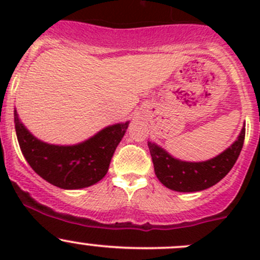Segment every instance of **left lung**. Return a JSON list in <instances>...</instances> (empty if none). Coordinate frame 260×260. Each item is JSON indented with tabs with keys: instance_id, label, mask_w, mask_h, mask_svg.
Listing matches in <instances>:
<instances>
[{
	"instance_id": "left-lung-1",
	"label": "left lung",
	"mask_w": 260,
	"mask_h": 260,
	"mask_svg": "<svg viewBox=\"0 0 260 260\" xmlns=\"http://www.w3.org/2000/svg\"><path fill=\"white\" fill-rule=\"evenodd\" d=\"M245 128L232 146L216 157L201 162H187L175 158L165 148L148 142L154 174L164 186L179 192H196L211 187L224 179L237 162L244 145Z\"/></svg>"
}]
</instances>
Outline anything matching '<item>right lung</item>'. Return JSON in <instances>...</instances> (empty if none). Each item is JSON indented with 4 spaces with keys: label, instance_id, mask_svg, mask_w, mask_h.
Listing matches in <instances>:
<instances>
[{
    "label": "right lung",
    "instance_id": "add662e5",
    "mask_svg": "<svg viewBox=\"0 0 260 260\" xmlns=\"http://www.w3.org/2000/svg\"><path fill=\"white\" fill-rule=\"evenodd\" d=\"M15 129L21 152L31 169L56 187L78 190L89 187L107 175L113 153L129 122L108 125L77 145H50L36 138L18 118Z\"/></svg>",
    "mask_w": 260,
    "mask_h": 260
}]
</instances>
